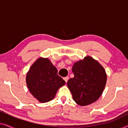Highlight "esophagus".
Wrapping results in <instances>:
<instances>
[{
  "label": "esophagus",
  "mask_w": 128,
  "mask_h": 128,
  "mask_svg": "<svg viewBox=\"0 0 128 128\" xmlns=\"http://www.w3.org/2000/svg\"><path fill=\"white\" fill-rule=\"evenodd\" d=\"M68 79H69V77H68V76H66V77L64 78V80H65V82H66V83H67Z\"/></svg>",
  "instance_id": "34e87169"
}]
</instances>
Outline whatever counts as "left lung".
<instances>
[{
    "mask_svg": "<svg viewBox=\"0 0 128 128\" xmlns=\"http://www.w3.org/2000/svg\"><path fill=\"white\" fill-rule=\"evenodd\" d=\"M74 77L67 86L76 104L87 106L100 98L105 87L107 75L104 67L90 56L74 63Z\"/></svg>",
    "mask_w": 128,
    "mask_h": 128,
    "instance_id": "8db88e82",
    "label": "left lung"
}]
</instances>
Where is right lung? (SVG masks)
<instances>
[{
	"instance_id": "right-lung-1",
	"label": "right lung",
	"mask_w": 128,
	"mask_h": 128,
	"mask_svg": "<svg viewBox=\"0 0 128 128\" xmlns=\"http://www.w3.org/2000/svg\"><path fill=\"white\" fill-rule=\"evenodd\" d=\"M26 80L30 93L41 103L52 100L58 88L66 84L50 61L42 58H38L31 66Z\"/></svg>"
}]
</instances>
